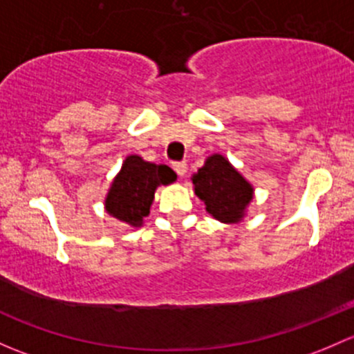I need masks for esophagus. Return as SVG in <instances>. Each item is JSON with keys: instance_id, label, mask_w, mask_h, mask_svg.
I'll list each match as a JSON object with an SVG mask.
<instances>
[{"instance_id": "1", "label": "esophagus", "mask_w": 354, "mask_h": 354, "mask_svg": "<svg viewBox=\"0 0 354 354\" xmlns=\"http://www.w3.org/2000/svg\"><path fill=\"white\" fill-rule=\"evenodd\" d=\"M174 170L177 172V176H185V172H187V162H176L174 163Z\"/></svg>"}]
</instances>
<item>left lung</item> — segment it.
<instances>
[{"instance_id": "1", "label": "left lung", "mask_w": 354, "mask_h": 354, "mask_svg": "<svg viewBox=\"0 0 354 354\" xmlns=\"http://www.w3.org/2000/svg\"><path fill=\"white\" fill-rule=\"evenodd\" d=\"M194 192L206 204V211L223 223H236L252 201L254 189L225 156L211 155L192 176Z\"/></svg>"}]
</instances>
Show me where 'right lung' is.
<instances>
[{
	"instance_id": "add662e5",
	"label": "right lung",
	"mask_w": 354,
	"mask_h": 354,
	"mask_svg": "<svg viewBox=\"0 0 354 354\" xmlns=\"http://www.w3.org/2000/svg\"><path fill=\"white\" fill-rule=\"evenodd\" d=\"M176 178L170 167L145 162L138 155L127 156L109 189L105 209L131 227H141L143 218L150 214L156 187L170 184Z\"/></svg>"
}]
</instances>
